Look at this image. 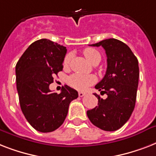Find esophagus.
Segmentation results:
<instances>
[{
  "label": "esophagus",
  "mask_w": 156,
  "mask_h": 156,
  "mask_svg": "<svg viewBox=\"0 0 156 156\" xmlns=\"http://www.w3.org/2000/svg\"><path fill=\"white\" fill-rule=\"evenodd\" d=\"M84 95H86L85 92H83V91H79V92H78V96H79V97H83Z\"/></svg>",
  "instance_id": "34e87169"
}]
</instances>
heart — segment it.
<instances>
[{"label": "heart", "mask_w": 156, "mask_h": 156, "mask_svg": "<svg viewBox=\"0 0 156 156\" xmlns=\"http://www.w3.org/2000/svg\"><path fill=\"white\" fill-rule=\"evenodd\" d=\"M83 54L86 56V58L87 59V61L91 64L100 62V60H101V56H100V52L92 48H87L84 49ZM70 54L66 55V57L64 58V66H68L69 61H70ZM95 80H96V78H95V76L83 75V74H79V73H74L68 78V83L69 85L76 90H84L89 86L95 83Z\"/></svg>", "instance_id": "obj_1"}]
</instances>
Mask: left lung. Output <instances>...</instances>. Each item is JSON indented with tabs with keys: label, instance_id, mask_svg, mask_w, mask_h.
<instances>
[{
	"label": "left lung",
	"instance_id": "left-lung-1",
	"mask_svg": "<svg viewBox=\"0 0 156 156\" xmlns=\"http://www.w3.org/2000/svg\"><path fill=\"white\" fill-rule=\"evenodd\" d=\"M94 47L102 46L107 55L106 73L95 87L105 93L97 94L98 106L87 112L90 122L105 131H115L127 122L135 107L139 68L138 59L129 48L116 39H107Z\"/></svg>",
	"mask_w": 156,
	"mask_h": 156
}]
</instances>
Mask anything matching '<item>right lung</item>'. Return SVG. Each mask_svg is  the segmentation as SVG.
<instances>
[{"label":"right lung","mask_w":156,"mask_h":156,"mask_svg":"<svg viewBox=\"0 0 156 156\" xmlns=\"http://www.w3.org/2000/svg\"><path fill=\"white\" fill-rule=\"evenodd\" d=\"M66 48L47 39L27 48L16 65V83L23 115L42 133L56 130L63 124L69 104L78 91L65 85L57 94L50 90L53 77L63 69Z\"/></svg>","instance_id":"right-lung-1"}]
</instances>
